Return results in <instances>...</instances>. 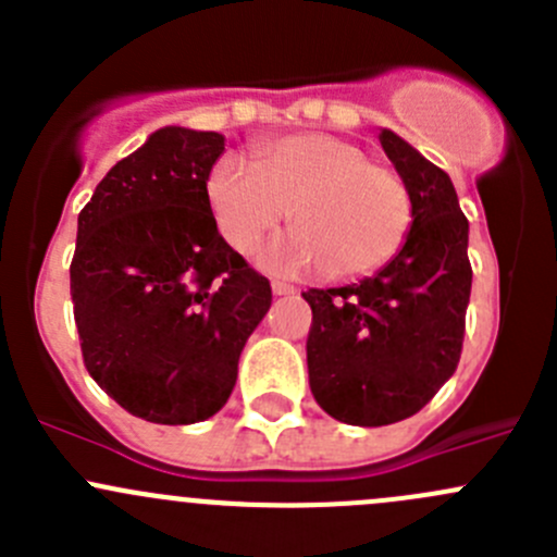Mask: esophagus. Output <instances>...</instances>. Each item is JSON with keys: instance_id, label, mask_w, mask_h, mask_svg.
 Returning a JSON list of instances; mask_svg holds the SVG:
<instances>
[{"instance_id": "1", "label": "esophagus", "mask_w": 557, "mask_h": 557, "mask_svg": "<svg viewBox=\"0 0 557 557\" xmlns=\"http://www.w3.org/2000/svg\"><path fill=\"white\" fill-rule=\"evenodd\" d=\"M272 294L274 296H290V294H296V288L294 285H288V283H272Z\"/></svg>"}]
</instances>
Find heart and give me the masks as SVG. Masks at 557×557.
<instances>
[{
    "label": "heart",
    "mask_w": 557,
    "mask_h": 557,
    "mask_svg": "<svg viewBox=\"0 0 557 557\" xmlns=\"http://www.w3.org/2000/svg\"><path fill=\"white\" fill-rule=\"evenodd\" d=\"M205 194L218 232L237 252L256 250L290 210L296 232L261 258L280 274L377 272L412 228V196L401 174L325 132L263 143L256 164L223 156L207 174Z\"/></svg>",
    "instance_id": "heart-1"
}]
</instances>
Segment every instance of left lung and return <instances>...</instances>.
<instances>
[{"label": "left lung", "mask_w": 557, "mask_h": 557, "mask_svg": "<svg viewBox=\"0 0 557 557\" xmlns=\"http://www.w3.org/2000/svg\"><path fill=\"white\" fill-rule=\"evenodd\" d=\"M380 145L412 196L407 243L361 283L301 294L314 401L367 429L412 418L453 377L471 294L469 221L450 174L391 128Z\"/></svg>", "instance_id": "1"}]
</instances>
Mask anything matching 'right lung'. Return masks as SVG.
Returning a JSON list of instances; mask_svg holds the SVG:
<instances>
[{
    "mask_svg": "<svg viewBox=\"0 0 557 557\" xmlns=\"http://www.w3.org/2000/svg\"><path fill=\"white\" fill-rule=\"evenodd\" d=\"M218 132L164 126L117 161L77 215L70 267L83 361L148 423L221 412L247 336L272 307L269 280L218 234L205 183Z\"/></svg>",
    "mask_w": 557,
    "mask_h": 557,
    "instance_id": "add662e5",
    "label": "right lung"
}]
</instances>
